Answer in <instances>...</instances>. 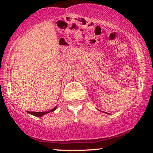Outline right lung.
Returning <instances> with one entry per match:
<instances>
[{
	"instance_id": "obj_1",
	"label": "right lung",
	"mask_w": 153,
	"mask_h": 153,
	"mask_svg": "<svg viewBox=\"0 0 153 153\" xmlns=\"http://www.w3.org/2000/svg\"><path fill=\"white\" fill-rule=\"evenodd\" d=\"M55 109H56V107L53 108V109H51L50 111H46V112H29V113L32 114V115H35V116H37V117H41V116H42V115H45V114L49 113V112H53L54 110H55Z\"/></svg>"
}]
</instances>
